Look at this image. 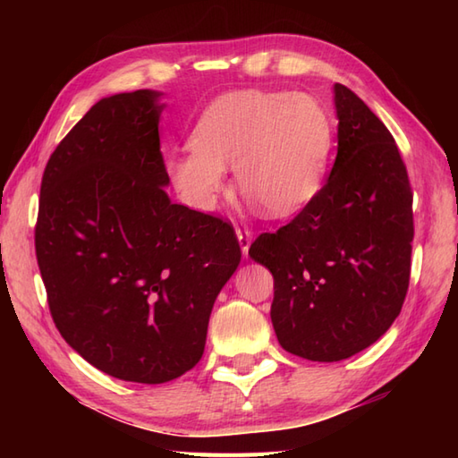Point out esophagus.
Here are the masks:
<instances>
[{
    "instance_id": "esophagus-1",
    "label": "esophagus",
    "mask_w": 458,
    "mask_h": 458,
    "mask_svg": "<svg viewBox=\"0 0 458 458\" xmlns=\"http://www.w3.org/2000/svg\"><path fill=\"white\" fill-rule=\"evenodd\" d=\"M236 236H238V242H240L242 254L248 258V250H250V244H251V232L246 226H238L236 228Z\"/></svg>"
}]
</instances>
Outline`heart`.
<instances>
[{"label": "heart", "instance_id": "heart-1", "mask_svg": "<svg viewBox=\"0 0 458 458\" xmlns=\"http://www.w3.org/2000/svg\"><path fill=\"white\" fill-rule=\"evenodd\" d=\"M333 138V120L313 96L234 90L204 108L191 149L169 159V173L191 207L210 210L234 163L240 189L266 214L291 216L323 187Z\"/></svg>", "mask_w": 458, "mask_h": 458}]
</instances>
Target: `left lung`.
I'll return each instance as SVG.
<instances>
[{"mask_svg": "<svg viewBox=\"0 0 458 458\" xmlns=\"http://www.w3.org/2000/svg\"><path fill=\"white\" fill-rule=\"evenodd\" d=\"M338 151L317 197L250 258L274 276L271 323L287 352L338 362L374 344L410 287L413 194L382 120L335 84Z\"/></svg>", "mask_w": 458, "mask_h": 458, "instance_id": "left-lung-1", "label": "left lung"}]
</instances>
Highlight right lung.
<instances>
[{
  "label": "right lung",
  "mask_w": 458,
  "mask_h": 458,
  "mask_svg": "<svg viewBox=\"0 0 458 458\" xmlns=\"http://www.w3.org/2000/svg\"><path fill=\"white\" fill-rule=\"evenodd\" d=\"M159 92L102 98L48 159L37 264L58 333L94 368L163 384L199 362L242 251L232 224L173 204Z\"/></svg>",
  "instance_id": "obj_1"
}]
</instances>
